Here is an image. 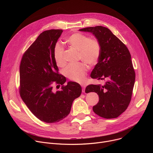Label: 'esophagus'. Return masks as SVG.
<instances>
[{
  "label": "esophagus",
  "instance_id": "esophagus-1",
  "mask_svg": "<svg viewBox=\"0 0 153 153\" xmlns=\"http://www.w3.org/2000/svg\"><path fill=\"white\" fill-rule=\"evenodd\" d=\"M82 92L84 93L85 90V86L83 85H82Z\"/></svg>",
  "mask_w": 153,
  "mask_h": 153
}]
</instances>
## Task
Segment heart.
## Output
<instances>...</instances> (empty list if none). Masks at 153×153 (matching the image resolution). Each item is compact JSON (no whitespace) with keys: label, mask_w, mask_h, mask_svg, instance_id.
Masks as SVG:
<instances>
[{"label":"heart","mask_w":153,"mask_h":153,"mask_svg":"<svg viewBox=\"0 0 153 153\" xmlns=\"http://www.w3.org/2000/svg\"><path fill=\"white\" fill-rule=\"evenodd\" d=\"M65 42L71 48L79 51V58L90 65L96 64L100 57L101 47L99 40L90 38L82 33H74L65 39ZM53 56L56 65L63 67L66 62L64 59V50L57 45L53 51ZM87 67L83 63L70 65L65 69L64 73L70 80L82 82L85 78Z\"/></svg>","instance_id":"obj_1"}]
</instances>
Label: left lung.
Segmentation results:
<instances>
[{
    "label": "left lung",
    "instance_id": "left-lung-1",
    "mask_svg": "<svg viewBox=\"0 0 153 153\" xmlns=\"http://www.w3.org/2000/svg\"><path fill=\"white\" fill-rule=\"evenodd\" d=\"M79 31L92 33L100 44V57L91 78L107 79L103 85H88L85 93L95 92L99 95V102L93 107L96 114L105 119L116 118L126 110L131 100L136 74L130 53L106 27H87Z\"/></svg>",
    "mask_w": 153,
    "mask_h": 153
}]
</instances>
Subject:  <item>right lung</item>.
<instances>
[{
  "label": "right lung",
  "mask_w": 153,
  "mask_h": 153,
  "mask_svg": "<svg viewBox=\"0 0 153 153\" xmlns=\"http://www.w3.org/2000/svg\"><path fill=\"white\" fill-rule=\"evenodd\" d=\"M62 30L42 32L24 53L20 65L19 93L31 112L40 120L58 122L70 113L74 100L82 93L80 85L59 74L53 51ZM62 85L55 92L52 85Z\"/></svg>",
  "instance_id": "1"
}]
</instances>
